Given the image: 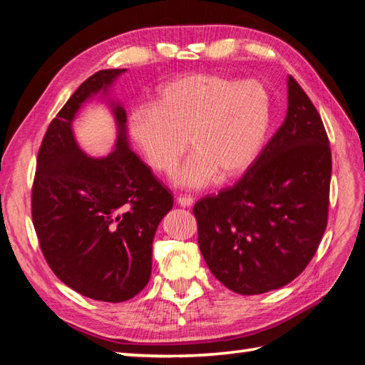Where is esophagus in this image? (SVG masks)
Wrapping results in <instances>:
<instances>
[{"label": "esophagus", "instance_id": "1", "mask_svg": "<svg viewBox=\"0 0 365 365\" xmlns=\"http://www.w3.org/2000/svg\"><path fill=\"white\" fill-rule=\"evenodd\" d=\"M178 205L182 206V207H190L193 205V198L192 197H185V195H180L176 198Z\"/></svg>", "mask_w": 365, "mask_h": 365}]
</instances>
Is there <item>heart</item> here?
Returning a JSON list of instances; mask_svg holds the SVG:
<instances>
[{"instance_id":"1","label":"heart","mask_w":365,"mask_h":365,"mask_svg":"<svg viewBox=\"0 0 365 365\" xmlns=\"http://www.w3.org/2000/svg\"><path fill=\"white\" fill-rule=\"evenodd\" d=\"M272 104L257 81L195 73L170 81L153 108L131 117V137L151 168L172 173L187 142L195 155L176 175V182L198 189L236 176L253 164L270 126Z\"/></svg>"}]
</instances>
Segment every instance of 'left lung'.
<instances>
[{
  "label": "left lung",
  "mask_w": 365,
  "mask_h": 365,
  "mask_svg": "<svg viewBox=\"0 0 365 365\" xmlns=\"http://www.w3.org/2000/svg\"><path fill=\"white\" fill-rule=\"evenodd\" d=\"M284 123L245 175L193 206L198 245L214 277L240 295L294 281L311 262L328 223L331 150L323 121L287 79Z\"/></svg>",
  "instance_id": "1"
}]
</instances>
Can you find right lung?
<instances>
[{
  "label": "right lung",
  "mask_w": 365,
  "mask_h": 365,
  "mask_svg": "<svg viewBox=\"0 0 365 365\" xmlns=\"http://www.w3.org/2000/svg\"><path fill=\"white\" fill-rule=\"evenodd\" d=\"M125 68L96 71L48 126L32 184V223L40 250L63 284L98 302L135 297L151 277L153 239L173 197L129 148L126 110L112 103L115 150L95 159L79 148L73 118L106 95Z\"/></svg>",
  "instance_id": "add662e5"
}]
</instances>
